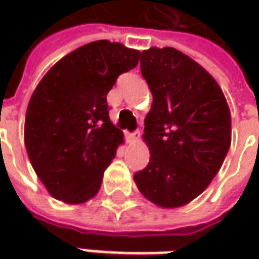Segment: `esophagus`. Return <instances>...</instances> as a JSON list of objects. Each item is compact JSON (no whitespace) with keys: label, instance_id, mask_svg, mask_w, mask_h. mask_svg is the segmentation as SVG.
Segmentation results:
<instances>
[{"label":"esophagus","instance_id":"1","mask_svg":"<svg viewBox=\"0 0 259 259\" xmlns=\"http://www.w3.org/2000/svg\"><path fill=\"white\" fill-rule=\"evenodd\" d=\"M126 138H128V141H130V143L137 144V143H140V140H141V134H140V131H137V133H133V134L126 135Z\"/></svg>","mask_w":259,"mask_h":259}]
</instances>
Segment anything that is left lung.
I'll return each mask as SVG.
<instances>
[{"mask_svg":"<svg viewBox=\"0 0 259 259\" xmlns=\"http://www.w3.org/2000/svg\"><path fill=\"white\" fill-rule=\"evenodd\" d=\"M153 94L144 138L150 163L134 174L138 190L160 207L192 202L213 180L231 147V111L209 72L173 47L141 55Z\"/></svg>","mask_w":259,"mask_h":259,"instance_id":"8db88e82","label":"left lung"}]
</instances>
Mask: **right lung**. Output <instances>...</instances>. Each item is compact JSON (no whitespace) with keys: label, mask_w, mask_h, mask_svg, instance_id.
Here are the masks:
<instances>
[{"label":"right lung","mask_w":259,"mask_h":259,"mask_svg":"<svg viewBox=\"0 0 259 259\" xmlns=\"http://www.w3.org/2000/svg\"><path fill=\"white\" fill-rule=\"evenodd\" d=\"M140 56L121 43L92 41L60 59L34 89L25 114V150L57 200L80 204L99 192L124 143V133L109 119L106 95Z\"/></svg>","instance_id":"obj_1"}]
</instances>
